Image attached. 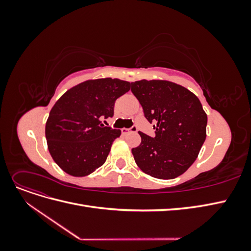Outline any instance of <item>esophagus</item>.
Here are the masks:
<instances>
[{"instance_id":"esophagus-1","label":"esophagus","mask_w":251,"mask_h":251,"mask_svg":"<svg viewBox=\"0 0 251 251\" xmlns=\"http://www.w3.org/2000/svg\"><path fill=\"white\" fill-rule=\"evenodd\" d=\"M137 131V127H136L135 126H132L131 128H126V127H124V128H121V133L123 134H128V133H131V132H136Z\"/></svg>"}]
</instances>
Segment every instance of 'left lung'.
<instances>
[{"label": "left lung", "mask_w": 251, "mask_h": 251, "mask_svg": "<svg viewBox=\"0 0 251 251\" xmlns=\"http://www.w3.org/2000/svg\"><path fill=\"white\" fill-rule=\"evenodd\" d=\"M146 118L155 123L156 136L139 132L132 149L139 169L158 179H174L188 170L206 138L207 115L193 92L177 83L153 79L132 82Z\"/></svg>", "instance_id": "8db88e82"}]
</instances>
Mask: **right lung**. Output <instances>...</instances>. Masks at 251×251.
<instances>
[{
	"label": "right lung",
	"instance_id": "right-lung-1",
	"mask_svg": "<svg viewBox=\"0 0 251 251\" xmlns=\"http://www.w3.org/2000/svg\"><path fill=\"white\" fill-rule=\"evenodd\" d=\"M131 89L118 78L86 80L68 90L53 105L46 139L53 160L67 174L83 177L101 166L121 131L101 124L112 117L114 103Z\"/></svg>",
	"mask_w": 251,
	"mask_h": 251
}]
</instances>
